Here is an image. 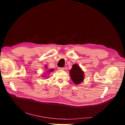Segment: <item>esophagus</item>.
Segmentation results:
<instances>
[{
  "instance_id": "esophagus-1",
  "label": "esophagus",
  "mask_w": 125,
  "mask_h": 125,
  "mask_svg": "<svg viewBox=\"0 0 125 125\" xmlns=\"http://www.w3.org/2000/svg\"><path fill=\"white\" fill-rule=\"evenodd\" d=\"M58 69L59 70H64V69H65V68H64V67H58Z\"/></svg>"
}]
</instances>
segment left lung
Returning <instances> with one entry per match:
<instances>
[{
    "label": "left lung",
    "instance_id": "obj_1",
    "mask_svg": "<svg viewBox=\"0 0 125 125\" xmlns=\"http://www.w3.org/2000/svg\"><path fill=\"white\" fill-rule=\"evenodd\" d=\"M70 70V77L72 80L75 84H79L82 82L84 79V73L81 70L80 67L77 64H74Z\"/></svg>",
    "mask_w": 125,
    "mask_h": 125
}]
</instances>
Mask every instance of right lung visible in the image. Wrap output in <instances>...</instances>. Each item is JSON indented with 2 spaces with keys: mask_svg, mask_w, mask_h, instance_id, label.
<instances>
[{
  "mask_svg": "<svg viewBox=\"0 0 125 125\" xmlns=\"http://www.w3.org/2000/svg\"><path fill=\"white\" fill-rule=\"evenodd\" d=\"M52 70H52V69H51L50 71H49V72H51V71H52Z\"/></svg>",
  "mask_w": 125,
  "mask_h": 125,
  "instance_id": "right-lung-1",
  "label": "right lung"
}]
</instances>
